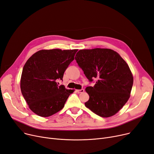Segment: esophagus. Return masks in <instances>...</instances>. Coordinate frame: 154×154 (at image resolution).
<instances>
[{
    "mask_svg": "<svg viewBox=\"0 0 154 154\" xmlns=\"http://www.w3.org/2000/svg\"><path fill=\"white\" fill-rule=\"evenodd\" d=\"M76 92H78V93H82L84 92V89H77L76 90Z\"/></svg>",
    "mask_w": 154,
    "mask_h": 154,
    "instance_id": "34e87169",
    "label": "esophagus"
}]
</instances>
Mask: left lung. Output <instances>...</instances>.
Masks as SVG:
<instances>
[{
	"label": "left lung",
	"mask_w": 154,
	"mask_h": 154,
	"mask_svg": "<svg viewBox=\"0 0 154 154\" xmlns=\"http://www.w3.org/2000/svg\"><path fill=\"white\" fill-rule=\"evenodd\" d=\"M75 59L94 87H87L89 99L85 106L97 115L111 117L130 97L133 77L128 65L114 50L108 48L79 50Z\"/></svg>",
	"instance_id": "obj_1"
}]
</instances>
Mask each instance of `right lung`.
Segmentation results:
<instances>
[{
    "instance_id": "add662e5",
    "label": "right lung",
    "mask_w": 154,
    "mask_h": 154,
    "mask_svg": "<svg viewBox=\"0 0 154 154\" xmlns=\"http://www.w3.org/2000/svg\"><path fill=\"white\" fill-rule=\"evenodd\" d=\"M77 49L42 50L26 62L20 86L29 109L37 115L48 117L60 111L74 90L60 85L63 73L73 60Z\"/></svg>"
}]
</instances>
